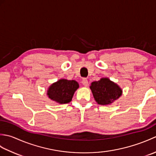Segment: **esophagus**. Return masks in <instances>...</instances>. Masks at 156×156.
Segmentation results:
<instances>
[{
	"label": "esophagus",
	"instance_id": "esophagus-1",
	"mask_svg": "<svg viewBox=\"0 0 156 156\" xmlns=\"http://www.w3.org/2000/svg\"><path fill=\"white\" fill-rule=\"evenodd\" d=\"M82 84L84 86V87H87V86L88 85V80L87 78H83V79H82Z\"/></svg>",
	"mask_w": 156,
	"mask_h": 156
}]
</instances>
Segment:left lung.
Returning <instances> with one entry per match:
<instances>
[{"label":"left lung","instance_id":"obj_1","mask_svg":"<svg viewBox=\"0 0 156 156\" xmlns=\"http://www.w3.org/2000/svg\"><path fill=\"white\" fill-rule=\"evenodd\" d=\"M96 102L98 105H110L122 94V89L107 78L92 82L90 87Z\"/></svg>","mask_w":156,"mask_h":156}]
</instances>
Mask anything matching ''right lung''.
<instances>
[{"label":"right lung","instance_id":"right-lung-1","mask_svg":"<svg viewBox=\"0 0 156 156\" xmlns=\"http://www.w3.org/2000/svg\"><path fill=\"white\" fill-rule=\"evenodd\" d=\"M79 84L75 80L61 79L49 87L47 95L51 100L59 104H66L70 102Z\"/></svg>","mask_w":156,"mask_h":156}]
</instances>
